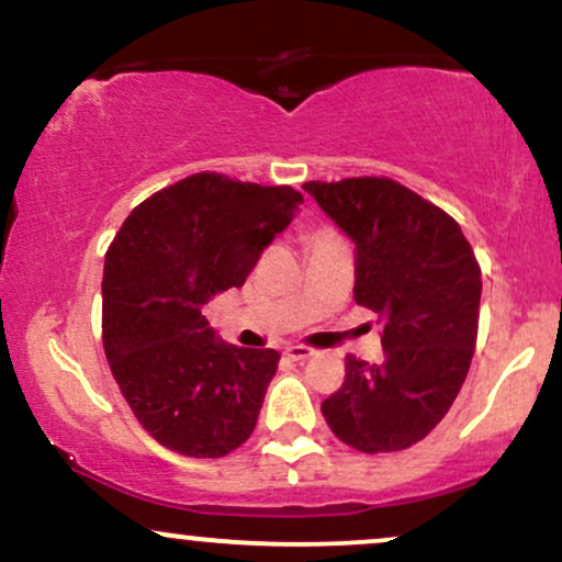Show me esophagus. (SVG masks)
I'll return each mask as SVG.
<instances>
[{"label": "esophagus", "instance_id": "1", "mask_svg": "<svg viewBox=\"0 0 562 562\" xmlns=\"http://www.w3.org/2000/svg\"><path fill=\"white\" fill-rule=\"evenodd\" d=\"M285 357L293 359V362H306V359L314 357V351H312V348H306V346H288Z\"/></svg>", "mask_w": 562, "mask_h": 562}]
</instances>
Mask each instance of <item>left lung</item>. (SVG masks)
<instances>
[{"mask_svg": "<svg viewBox=\"0 0 562 562\" xmlns=\"http://www.w3.org/2000/svg\"><path fill=\"white\" fill-rule=\"evenodd\" d=\"M357 245L353 299L378 314L383 362L346 357L322 415L348 447L380 454L423 441L454 404L479 338L481 267L447 211L389 177L306 182Z\"/></svg>", "mask_w": 562, "mask_h": 562, "instance_id": "left-lung-1", "label": "left lung"}]
</instances>
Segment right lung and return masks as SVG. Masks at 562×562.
<instances>
[{"mask_svg": "<svg viewBox=\"0 0 562 562\" xmlns=\"http://www.w3.org/2000/svg\"><path fill=\"white\" fill-rule=\"evenodd\" d=\"M301 203L288 184L203 171L164 187L121 224L102 274V346L160 447L224 457L254 434L280 353L224 344L200 308L243 285Z\"/></svg>", "mask_w": 562, "mask_h": 562, "instance_id": "obj_1", "label": "right lung"}]
</instances>
